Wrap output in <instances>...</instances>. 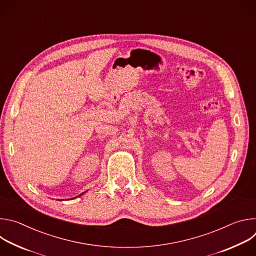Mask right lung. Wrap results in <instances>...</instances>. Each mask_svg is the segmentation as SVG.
<instances>
[{
    "label": "right lung",
    "instance_id": "1",
    "mask_svg": "<svg viewBox=\"0 0 256 256\" xmlns=\"http://www.w3.org/2000/svg\"><path fill=\"white\" fill-rule=\"evenodd\" d=\"M83 194H84V192H83ZM80 194V196H82V194Z\"/></svg>",
    "mask_w": 256,
    "mask_h": 256
}]
</instances>
